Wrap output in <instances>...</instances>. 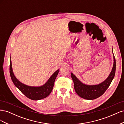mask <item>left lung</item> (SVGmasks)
I'll return each instance as SVG.
<instances>
[{
	"instance_id": "1",
	"label": "left lung",
	"mask_w": 124,
	"mask_h": 124,
	"mask_svg": "<svg viewBox=\"0 0 124 124\" xmlns=\"http://www.w3.org/2000/svg\"><path fill=\"white\" fill-rule=\"evenodd\" d=\"M113 52V48H112ZM113 66L109 76L101 83L97 85H87L82 83L75 75L71 72L74 83V88L77 94L81 98L87 100L95 99L102 95L109 87L114 78L116 70V61L113 54Z\"/></svg>"
}]
</instances>
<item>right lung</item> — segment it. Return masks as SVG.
I'll list each match as a JSON object with an SVG mask.
<instances>
[{
	"mask_svg": "<svg viewBox=\"0 0 124 124\" xmlns=\"http://www.w3.org/2000/svg\"><path fill=\"white\" fill-rule=\"evenodd\" d=\"M11 58V57H10ZM59 69L56 70L48 78L46 83L40 86H31L22 83L15 76L13 73L12 62L10 60V73L11 78L15 86L27 98L33 100H39L46 98L53 89L55 80L59 73Z\"/></svg>",
	"mask_w": 124,
	"mask_h": 124,
	"instance_id": "obj_1",
	"label": "right lung"
}]
</instances>
